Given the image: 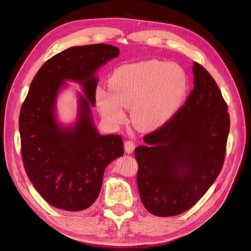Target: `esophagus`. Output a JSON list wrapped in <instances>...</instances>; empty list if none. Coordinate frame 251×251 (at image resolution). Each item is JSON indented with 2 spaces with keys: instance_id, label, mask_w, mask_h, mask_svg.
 <instances>
[{
  "instance_id": "obj_1",
  "label": "esophagus",
  "mask_w": 251,
  "mask_h": 251,
  "mask_svg": "<svg viewBox=\"0 0 251 251\" xmlns=\"http://www.w3.org/2000/svg\"><path fill=\"white\" fill-rule=\"evenodd\" d=\"M135 149V143L132 140H126L125 142V150L127 154H131Z\"/></svg>"
}]
</instances>
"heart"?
<instances>
[{
  "instance_id": "1",
  "label": "heart",
  "mask_w": 251,
  "mask_h": 251,
  "mask_svg": "<svg viewBox=\"0 0 251 251\" xmlns=\"http://www.w3.org/2000/svg\"><path fill=\"white\" fill-rule=\"evenodd\" d=\"M109 89L96 91L102 116L113 124L125 119L123 108L132 109L133 123L155 128L170 120L183 103L187 91L184 71L175 64L148 60L121 66L109 79Z\"/></svg>"
}]
</instances>
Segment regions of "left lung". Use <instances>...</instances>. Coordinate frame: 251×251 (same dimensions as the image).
I'll list each match as a JSON object with an SVG mask.
<instances>
[{
  "label": "left lung",
  "instance_id": "8db88e82",
  "mask_svg": "<svg viewBox=\"0 0 251 251\" xmlns=\"http://www.w3.org/2000/svg\"><path fill=\"white\" fill-rule=\"evenodd\" d=\"M194 89L175 115L135 150L143 206L158 217L182 214L198 202L223 168L230 118L215 79L194 62Z\"/></svg>",
  "mask_w": 251,
  "mask_h": 251
}]
</instances>
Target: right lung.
<instances>
[{"label":"right lung","mask_w":251,"mask_h":251,"mask_svg":"<svg viewBox=\"0 0 251 251\" xmlns=\"http://www.w3.org/2000/svg\"><path fill=\"white\" fill-rule=\"evenodd\" d=\"M107 44L71 47L52 56L37 71L22 104L21 153L29 180L44 200L56 208L80 211L100 195L107 166L124 155L119 135H100L91 120L95 103V71L117 57ZM67 79L80 82V112L73 128H62L54 116L58 90Z\"/></svg>","instance_id":"right-lung-1"}]
</instances>
